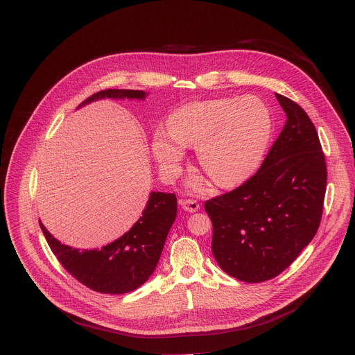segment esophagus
<instances>
[{
  "mask_svg": "<svg viewBox=\"0 0 355 355\" xmlns=\"http://www.w3.org/2000/svg\"><path fill=\"white\" fill-rule=\"evenodd\" d=\"M180 205L182 206V209H185L187 211H196V210H199V203L196 202V200H193V199H181L180 200Z\"/></svg>",
  "mask_w": 355,
  "mask_h": 355,
  "instance_id": "1",
  "label": "esophagus"
}]
</instances>
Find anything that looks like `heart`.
Returning <instances> with one entry per match:
<instances>
[{
	"mask_svg": "<svg viewBox=\"0 0 355 355\" xmlns=\"http://www.w3.org/2000/svg\"><path fill=\"white\" fill-rule=\"evenodd\" d=\"M270 130L269 110L255 97L193 101L171 114L168 134L156 132L153 155L166 174H174L182 148L196 146L199 167L217 187L227 188L252 174Z\"/></svg>",
	"mask_w": 355,
	"mask_h": 355,
	"instance_id": "b5f03b06",
	"label": "heart"
}]
</instances>
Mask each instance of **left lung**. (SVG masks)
Returning a JSON list of instances; mask_svg holds the SVG:
<instances>
[{"label": "left lung", "instance_id": "left-lung-1", "mask_svg": "<svg viewBox=\"0 0 355 355\" xmlns=\"http://www.w3.org/2000/svg\"><path fill=\"white\" fill-rule=\"evenodd\" d=\"M286 124L259 170L205 202L218 266L245 283L286 270L319 228L327 168L316 128L291 98L276 93Z\"/></svg>", "mask_w": 355, "mask_h": 355}]
</instances>
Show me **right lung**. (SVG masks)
I'll list each match as a JSON object with an SVG mask.
<instances>
[{"label":"right lung","mask_w":355,"mask_h":355,"mask_svg":"<svg viewBox=\"0 0 355 355\" xmlns=\"http://www.w3.org/2000/svg\"><path fill=\"white\" fill-rule=\"evenodd\" d=\"M104 97L144 98L145 92L131 89L100 90L82 101L80 105ZM175 216V195L152 192L142 217L128 232L101 250L90 251L64 245L42 223L40 228L58 262L79 283L103 294H125L142 286L155 272Z\"/></svg>","instance_id":"add662e5"}]
</instances>
